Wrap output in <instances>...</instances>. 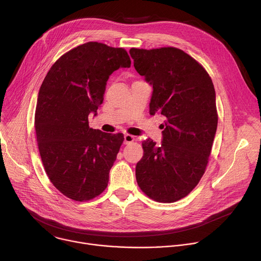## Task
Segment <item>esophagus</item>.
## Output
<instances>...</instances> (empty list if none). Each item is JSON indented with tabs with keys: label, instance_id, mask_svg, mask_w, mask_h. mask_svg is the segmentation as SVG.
I'll list each match as a JSON object with an SVG mask.
<instances>
[{
	"label": "esophagus",
	"instance_id": "esophagus-1",
	"mask_svg": "<svg viewBox=\"0 0 261 261\" xmlns=\"http://www.w3.org/2000/svg\"><path fill=\"white\" fill-rule=\"evenodd\" d=\"M123 138H124V144H129V143L134 142V140H135L134 136H132V135H128V134H125Z\"/></svg>",
	"mask_w": 261,
	"mask_h": 261
}]
</instances>
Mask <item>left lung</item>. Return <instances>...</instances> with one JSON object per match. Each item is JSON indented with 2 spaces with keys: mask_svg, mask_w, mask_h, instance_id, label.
Returning <instances> with one entry per match:
<instances>
[{
  "mask_svg": "<svg viewBox=\"0 0 261 261\" xmlns=\"http://www.w3.org/2000/svg\"><path fill=\"white\" fill-rule=\"evenodd\" d=\"M134 66L152 86L149 114L165 119L161 145L142 142L140 189L164 203L186 197L204 174L218 126L216 91L206 70L175 47L130 48Z\"/></svg>",
  "mask_w": 261,
  "mask_h": 261,
  "instance_id": "obj_1",
  "label": "left lung"
}]
</instances>
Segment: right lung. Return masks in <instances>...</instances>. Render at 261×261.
I'll use <instances>...</instances> for the list:
<instances>
[{"mask_svg": "<svg viewBox=\"0 0 261 261\" xmlns=\"http://www.w3.org/2000/svg\"><path fill=\"white\" fill-rule=\"evenodd\" d=\"M130 63L124 48L87 42L60 57L42 82L35 111L39 153L50 182L74 201L93 199L108 186L124 138L89 127L88 117L97 115L110 75Z\"/></svg>", "mask_w": 261, "mask_h": 261, "instance_id": "right-lung-1", "label": "right lung"}]
</instances>
